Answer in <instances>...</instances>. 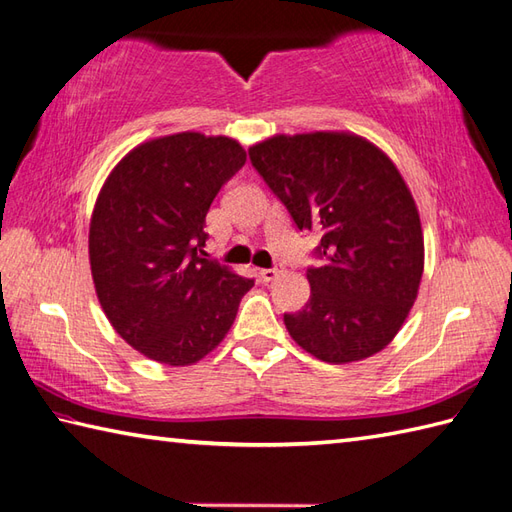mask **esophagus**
Listing matches in <instances>:
<instances>
[{"label":"esophagus","mask_w":512,"mask_h":512,"mask_svg":"<svg viewBox=\"0 0 512 512\" xmlns=\"http://www.w3.org/2000/svg\"><path fill=\"white\" fill-rule=\"evenodd\" d=\"M279 275V268H262L259 270V277H262L266 284H270V281H275Z\"/></svg>","instance_id":"esophagus-1"}]
</instances>
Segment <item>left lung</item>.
Instances as JSON below:
<instances>
[{"instance_id": "obj_1", "label": "left lung", "mask_w": 512, "mask_h": 512, "mask_svg": "<svg viewBox=\"0 0 512 512\" xmlns=\"http://www.w3.org/2000/svg\"><path fill=\"white\" fill-rule=\"evenodd\" d=\"M248 156L299 231L321 235L306 308L284 314L290 336L332 365L374 356L405 323L424 270L418 206L400 171L350 132L277 134Z\"/></svg>"}]
</instances>
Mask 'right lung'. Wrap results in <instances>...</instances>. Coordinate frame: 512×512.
<instances>
[{"instance_id": "obj_1", "label": "right lung", "mask_w": 512, "mask_h": 512, "mask_svg": "<svg viewBox=\"0 0 512 512\" xmlns=\"http://www.w3.org/2000/svg\"><path fill=\"white\" fill-rule=\"evenodd\" d=\"M244 162V147L228 136H160L129 151L96 198V297L121 339L151 361L198 363L222 343L255 286L204 253L206 213Z\"/></svg>"}]
</instances>
